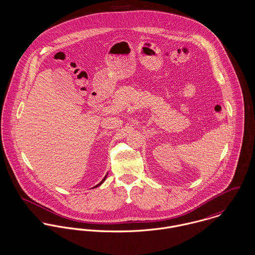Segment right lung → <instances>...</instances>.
I'll return each instance as SVG.
<instances>
[{
  "mask_svg": "<svg viewBox=\"0 0 255 255\" xmlns=\"http://www.w3.org/2000/svg\"><path fill=\"white\" fill-rule=\"evenodd\" d=\"M106 177H107V174H106V175H105V177H104V178H103V179H102V181H101V182H100V183H99V184H97V185L94 186V187H93V188H96V187H98V186L101 185V184H102V183H103V182H104V181H105V179H106Z\"/></svg>",
  "mask_w": 255,
  "mask_h": 255,
  "instance_id": "add662e5",
  "label": "right lung"
}]
</instances>
